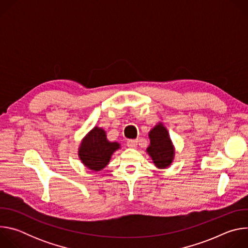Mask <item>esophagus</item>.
<instances>
[{
  "instance_id": "34e87169",
  "label": "esophagus",
  "mask_w": 248,
  "mask_h": 248,
  "mask_svg": "<svg viewBox=\"0 0 248 248\" xmlns=\"http://www.w3.org/2000/svg\"><path fill=\"white\" fill-rule=\"evenodd\" d=\"M137 144H138V139H129L126 142V145L130 148H135Z\"/></svg>"
}]
</instances>
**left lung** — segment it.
Segmentation results:
<instances>
[{"instance_id": "8db88e82", "label": "left lung", "mask_w": 248, "mask_h": 248, "mask_svg": "<svg viewBox=\"0 0 248 248\" xmlns=\"http://www.w3.org/2000/svg\"><path fill=\"white\" fill-rule=\"evenodd\" d=\"M150 145L146 152L158 169L168 168L174 158V147L168 129L162 123H158L148 133Z\"/></svg>"}]
</instances>
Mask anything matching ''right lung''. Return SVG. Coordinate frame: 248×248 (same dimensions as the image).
Wrapping results in <instances>:
<instances>
[{
	"label": "right lung",
	"mask_w": 248,
	"mask_h": 248,
	"mask_svg": "<svg viewBox=\"0 0 248 248\" xmlns=\"http://www.w3.org/2000/svg\"><path fill=\"white\" fill-rule=\"evenodd\" d=\"M120 148V143L111 142L107 139L103 128L94 126L81 140L78 157L87 169L99 171L109 164L113 153Z\"/></svg>",
	"instance_id": "right-lung-1"
}]
</instances>
